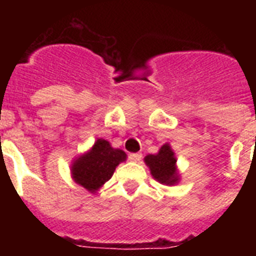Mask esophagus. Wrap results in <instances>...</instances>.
<instances>
[{"label":"esophagus","instance_id":"obj_1","mask_svg":"<svg viewBox=\"0 0 256 256\" xmlns=\"http://www.w3.org/2000/svg\"><path fill=\"white\" fill-rule=\"evenodd\" d=\"M128 160H132V162H140L142 160V154H140V152H132V154H128Z\"/></svg>","mask_w":256,"mask_h":256}]
</instances>
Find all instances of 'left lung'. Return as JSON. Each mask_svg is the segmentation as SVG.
<instances>
[{
    "label": "left lung",
    "mask_w": 256,
    "mask_h": 256,
    "mask_svg": "<svg viewBox=\"0 0 256 256\" xmlns=\"http://www.w3.org/2000/svg\"><path fill=\"white\" fill-rule=\"evenodd\" d=\"M144 162L150 168L152 175L160 183L174 184L178 182V172L175 168L174 152L168 144H164L158 154H150L144 158Z\"/></svg>",
    "instance_id": "obj_1"
}]
</instances>
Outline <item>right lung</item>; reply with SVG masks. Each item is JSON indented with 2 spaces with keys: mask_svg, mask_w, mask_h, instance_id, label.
<instances>
[{
  "mask_svg": "<svg viewBox=\"0 0 256 256\" xmlns=\"http://www.w3.org/2000/svg\"><path fill=\"white\" fill-rule=\"evenodd\" d=\"M124 160V152L112 148L108 140H98L90 152L74 162L72 174L76 182L92 192L112 178L116 166Z\"/></svg>",
  "mask_w": 256,
  "mask_h": 256,
  "instance_id": "obj_1",
  "label": "right lung"
}]
</instances>
